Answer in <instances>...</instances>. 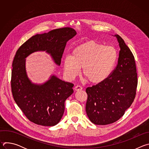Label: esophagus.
<instances>
[{"instance_id":"obj_1","label":"esophagus","mask_w":149,"mask_h":149,"mask_svg":"<svg viewBox=\"0 0 149 149\" xmlns=\"http://www.w3.org/2000/svg\"><path fill=\"white\" fill-rule=\"evenodd\" d=\"M74 90H75V91H79V90H81L82 89V88L80 86H78V85H77V86H75V87H74Z\"/></svg>"}]
</instances>
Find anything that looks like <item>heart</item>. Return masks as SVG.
I'll use <instances>...</instances> for the list:
<instances>
[{
    "mask_svg": "<svg viewBox=\"0 0 149 149\" xmlns=\"http://www.w3.org/2000/svg\"><path fill=\"white\" fill-rule=\"evenodd\" d=\"M117 52L111 46H104L93 40L75 47L72 55H66L63 60L64 74L70 79L80 72L90 82L99 84L110 75L117 59Z\"/></svg>",
    "mask_w": 149,
    "mask_h": 149,
    "instance_id": "b5f03b06",
    "label": "heart"
}]
</instances>
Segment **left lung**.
<instances>
[{"instance_id":"1","label":"left lung","mask_w":149,"mask_h":149,"mask_svg":"<svg viewBox=\"0 0 149 149\" xmlns=\"http://www.w3.org/2000/svg\"><path fill=\"white\" fill-rule=\"evenodd\" d=\"M120 51L118 63L103 82L88 87L86 113L97 125H107L119 120L133 103L137 86L134 57L124 40L116 34Z\"/></svg>"}]
</instances>
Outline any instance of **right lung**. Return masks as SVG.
Returning a JSON list of instances; mask_svg holds the SVG:
<instances>
[{"label": "right lung", "instance_id": "1", "mask_svg": "<svg viewBox=\"0 0 149 149\" xmlns=\"http://www.w3.org/2000/svg\"><path fill=\"white\" fill-rule=\"evenodd\" d=\"M76 35L77 32L71 28L36 34L16 53L11 79L13 97L25 116L35 124L54 126L60 121L64 113V102L74 93V84L54 74L42 84L32 82L26 73V58L36 52H45L59 66L67 42Z\"/></svg>", "mask_w": 149, "mask_h": 149}]
</instances>
